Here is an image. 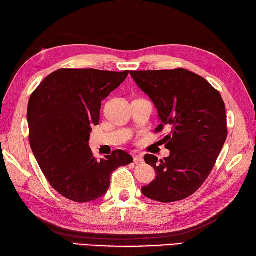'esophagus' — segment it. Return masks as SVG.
Instances as JSON below:
<instances>
[{
  "mask_svg": "<svg viewBox=\"0 0 256 256\" xmlns=\"http://www.w3.org/2000/svg\"><path fill=\"white\" fill-rule=\"evenodd\" d=\"M134 160H135V163H140L144 160V158L142 154H134Z\"/></svg>",
  "mask_w": 256,
  "mask_h": 256,
  "instance_id": "obj_1",
  "label": "esophagus"
}]
</instances>
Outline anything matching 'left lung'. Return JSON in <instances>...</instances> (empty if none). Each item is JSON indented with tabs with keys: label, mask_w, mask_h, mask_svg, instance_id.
Wrapping results in <instances>:
<instances>
[{
	"label": "left lung",
	"mask_w": 256,
	"mask_h": 256,
	"mask_svg": "<svg viewBox=\"0 0 256 256\" xmlns=\"http://www.w3.org/2000/svg\"><path fill=\"white\" fill-rule=\"evenodd\" d=\"M132 78L156 106L160 124L168 128L165 147L170 156L146 154L155 180L142 194L160 202H174L194 194L209 176L227 138L225 103L204 78L184 68L130 72Z\"/></svg>",
	"instance_id": "obj_1"
}]
</instances>
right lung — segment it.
Instances as JSON below:
<instances>
[{"instance_id": "right-lung-1", "label": "right lung", "mask_w": 256, "mask_h": 256, "mask_svg": "<svg viewBox=\"0 0 256 256\" xmlns=\"http://www.w3.org/2000/svg\"><path fill=\"white\" fill-rule=\"evenodd\" d=\"M129 70L62 68L48 75L31 94L26 119L31 150L54 189L75 202L106 194L119 166L132 163L116 150L100 160L88 146L100 120L101 101L124 82Z\"/></svg>"}]
</instances>
